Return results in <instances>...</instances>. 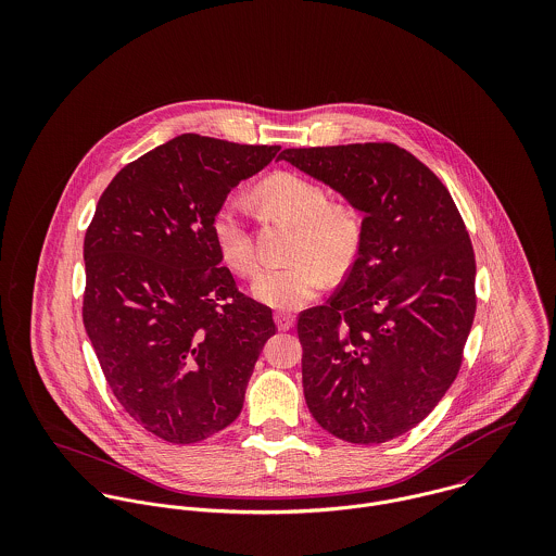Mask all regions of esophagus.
I'll use <instances>...</instances> for the list:
<instances>
[{"label":"esophagus","mask_w":556,"mask_h":556,"mask_svg":"<svg viewBox=\"0 0 556 556\" xmlns=\"http://www.w3.org/2000/svg\"><path fill=\"white\" fill-rule=\"evenodd\" d=\"M274 318H276L278 329H282V331H287V329H291V327L295 325V317H293V315H289V313H276Z\"/></svg>","instance_id":"1"}]
</instances>
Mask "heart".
Masks as SVG:
<instances>
[{
  "label": "heart",
  "mask_w": 556,
  "mask_h": 556,
  "mask_svg": "<svg viewBox=\"0 0 556 556\" xmlns=\"http://www.w3.org/2000/svg\"><path fill=\"white\" fill-rule=\"evenodd\" d=\"M256 199L298 227L289 265L267 267L252 282V295L276 311H298L311 304L331 276L344 274L357 258L364 223L344 201L329 203L327 190L298 173H276L256 188ZM214 239L225 263L241 276L258 267L245 205L227 199L214 216Z\"/></svg>",
  "instance_id": "b5f03b06"
}]
</instances>
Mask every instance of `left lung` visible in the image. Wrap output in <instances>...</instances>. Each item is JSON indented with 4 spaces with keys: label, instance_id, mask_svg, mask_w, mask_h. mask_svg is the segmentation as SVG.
Returning <instances> with one entry per match:
<instances>
[{
    "label": "left lung",
    "instance_id": "1",
    "mask_svg": "<svg viewBox=\"0 0 556 556\" xmlns=\"http://www.w3.org/2000/svg\"><path fill=\"white\" fill-rule=\"evenodd\" d=\"M364 214L327 306L300 315L306 404L329 434L379 445L415 428L454 383L476 317V254L441 179L392 143L285 150Z\"/></svg>",
    "mask_w": 556,
    "mask_h": 556
}]
</instances>
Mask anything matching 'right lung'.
<instances>
[{
  "label": "right lung",
  "mask_w": 556,
  "mask_h": 556,
  "mask_svg": "<svg viewBox=\"0 0 556 556\" xmlns=\"http://www.w3.org/2000/svg\"><path fill=\"white\" fill-rule=\"evenodd\" d=\"M278 150L175 137L113 177L85 233V331L119 404L168 443L238 419L276 333L223 267L214 216Z\"/></svg>",
  "instance_id": "add662e5"
}]
</instances>
